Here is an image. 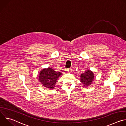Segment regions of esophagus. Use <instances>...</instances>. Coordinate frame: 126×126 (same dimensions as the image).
I'll return each mask as SVG.
<instances>
[{
	"instance_id": "1",
	"label": "esophagus",
	"mask_w": 126,
	"mask_h": 126,
	"mask_svg": "<svg viewBox=\"0 0 126 126\" xmlns=\"http://www.w3.org/2000/svg\"><path fill=\"white\" fill-rule=\"evenodd\" d=\"M72 70L71 68H70V69H67V71L69 73H71V72H72Z\"/></svg>"
}]
</instances>
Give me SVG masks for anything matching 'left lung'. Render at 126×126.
<instances>
[{
  "label": "left lung",
  "mask_w": 126,
  "mask_h": 126,
  "mask_svg": "<svg viewBox=\"0 0 126 126\" xmlns=\"http://www.w3.org/2000/svg\"><path fill=\"white\" fill-rule=\"evenodd\" d=\"M80 81L85 87L90 85L94 79V74L90 70H87L84 73L81 74Z\"/></svg>",
  "instance_id": "8db88e82"
}]
</instances>
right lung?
<instances>
[{"label":"right lung","instance_id":"obj_1","mask_svg":"<svg viewBox=\"0 0 126 126\" xmlns=\"http://www.w3.org/2000/svg\"><path fill=\"white\" fill-rule=\"evenodd\" d=\"M62 73L56 72L48 67L42 70L39 75V81L44 87L47 89H53L58 78L62 75Z\"/></svg>","mask_w":126,"mask_h":126}]
</instances>
